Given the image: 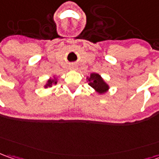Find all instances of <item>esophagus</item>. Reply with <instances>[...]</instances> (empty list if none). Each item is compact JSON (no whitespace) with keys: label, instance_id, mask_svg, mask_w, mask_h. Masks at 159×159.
I'll return each instance as SVG.
<instances>
[{"label":"esophagus","instance_id":"1","mask_svg":"<svg viewBox=\"0 0 159 159\" xmlns=\"http://www.w3.org/2000/svg\"><path fill=\"white\" fill-rule=\"evenodd\" d=\"M70 68H71L72 69H75V68H76V66H75V65H71V67H70Z\"/></svg>","mask_w":159,"mask_h":159}]
</instances>
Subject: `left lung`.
<instances>
[{
	"mask_svg": "<svg viewBox=\"0 0 159 159\" xmlns=\"http://www.w3.org/2000/svg\"><path fill=\"white\" fill-rule=\"evenodd\" d=\"M89 84L98 92V93H104L108 90V85L103 81L101 76L98 74H91L90 78L88 79Z\"/></svg>",
	"mask_w": 159,
	"mask_h": 159,
	"instance_id": "left-lung-1",
	"label": "left lung"
}]
</instances>
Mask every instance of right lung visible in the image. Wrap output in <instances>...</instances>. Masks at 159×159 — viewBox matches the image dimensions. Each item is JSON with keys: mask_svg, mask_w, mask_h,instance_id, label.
I'll list each match as a JSON object with an SVG mask.
<instances>
[{"mask_svg": "<svg viewBox=\"0 0 159 159\" xmlns=\"http://www.w3.org/2000/svg\"><path fill=\"white\" fill-rule=\"evenodd\" d=\"M52 84H57V82H56L55 80H52V79L48 80V82H47L46 87H50V86H52Z\"/></svg>", "mask_w": 159, "mask_h": 159, "instance_id": "right-lung-1", "label": "right lung"}]
</instances>
